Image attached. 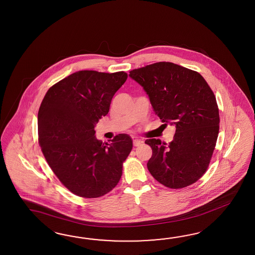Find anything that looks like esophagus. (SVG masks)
I'll return each mask as SVG.
<instances>
[{
  "label": "esophagus",
  "mask_w": 255,
  "mask_h": 255,
  "mask_svg": "<svg viewBox=\"0 0 255 255\" xmlns=\"http://www.w3.org/2000/svg\"><path fill=\"white\" fill-rule=\"evenodd\" d=\"M142 144V141L141 140H139V139H134L133 140V145L134 146H138V145H140Z\"/></svg>",
  "instance_id": "esophagus-1"
}]
</instances>
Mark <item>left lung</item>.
Returning <instances> with one entry per match:
<instances>
[{"instance_id":"obj_1","label":"left lung","mask_w":255,"mask_h":255,"mask_svg":"<svg viewBox=\"0 0 255 255\" xmlns=\"http://www.w3.org/2000/svg\"><path fill=\"white\" fill-rule=\"evenodd\" d=\"M149 97L155 114L175 125L168 145L146 139L152 148L147 169L169 188L192 185L206 172L219 132V110L214 92L200 73L171 62L154 63L130 71Z\"/></svg>"}]
</instances>
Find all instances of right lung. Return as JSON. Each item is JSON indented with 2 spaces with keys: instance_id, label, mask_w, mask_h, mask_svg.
Instances as JSON below:
<instances>
[{
  "instance_id": "add662e5",
  "label": "right lung",
  "mask_w": 255,
  "mask_h": 255,
  "mask_svg": "<svg viewBox=\"0 0 255 255\" xmlns=\"http://www.w3.org/2000/svg\"><path fill=\"white\" fill-rule=\"evenodd\" d=\"M127 73L81 70L47 91L38 112L41 151L69 191L99 198L117 186L124 161L132 148L131 136L120 133L104 145L95 126L110 111L112 97Z\"/></svg>"
}]
</instances>
